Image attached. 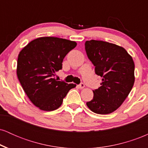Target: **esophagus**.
I'll return each instance as SVG.
<instances>
[{
	"label": "esophagus",
	"mask_w": 148,
	"mask_h": 148,
	"mask_svg": "<svg viewBox=\"0 0 148 148\" xmlns=\"http://www.w3.org/2000/svg\"><path fill=\"white\" fill-rule=\"evenodd\" d=\"M85 87V85L84 83H81L79 85H78V88H80V89H82V88H84Z\"/></svg>",
	"instance_id": "34e87169"
}]
</instances>
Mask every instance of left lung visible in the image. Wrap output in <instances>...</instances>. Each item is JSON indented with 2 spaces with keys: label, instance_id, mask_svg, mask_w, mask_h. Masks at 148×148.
<instances>
[{
  "label": "left lung",
  "instance_id": "left-lung-1",
  "mask_svg": "<svg viewBox=\"0 0 148 148\" xmlns=\"http://www.w3.org/2000/svg\"><path fill=\"white\" fill-rule=\"evenodd\" d=\"M85 49L95 74L102 77L101 86L93 90V99L86 104L95 113H111L121 106L133 88V59L123 47L109 42L86 41Z\"/></svg>",
  "mask_w": 148,
  "mask_h": 148
}]
</instances>
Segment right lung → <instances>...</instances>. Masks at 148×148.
<instances>
[{
	"instance_id": "add662e5",
	"label": "right lung",
	"mask_w": 148,
	"mask_h": 148,
	"mask_svg": "<svg viewBox=\"0 0 148 148\" xmlns=\"http://www.w3.org/2000/svg\"><path fill=\"white\" fill-rule=\"evenodd\" d=\"M76 46L75 42L43 37L28 43L18 54L16 74L32 103L43 111L57 109L75 84L57 81L54 74L62 68V61Z\"/></svg>"
}]
</instances>
